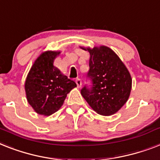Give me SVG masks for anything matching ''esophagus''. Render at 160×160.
<instances>
[{
  "label": "esophagus",
  "mask_w": 160,
  "mask_h": 160,
  "mask_svg": "<svg viewBox=\"0 0 160 160\" xmlns=\"http://www.w3.org/2000/svg\"><path fill=\"white\" fill-rule=\"evenodd\" d=\"M76 84H77L78 88H80V87H81V85H82V81H81V80H80V79H79V78H77V79L76 80Z\"/></svg>",
  "instance_id": "obj_1"
}]
</instances>
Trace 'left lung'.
<instances>
[{
	"label": "left lung",
	"mask_w": 160,
	"mask_h": 160,
	"mask_svg": "<svg viewBox=\"0 0 160 160\" xmlns=\"http://www.w3.org/2000/svg\"><path fill=\"white\" fill-rule=\"evenodd\" d=\"M86 51V48H83ZM90 54L87 78L90 86L84 85L80 93L96 112L112 115L127 101L132 89L129 71L109 48H87Z\"/></svg>",
	"instance_id": "8db88e82"
}]
</instances>
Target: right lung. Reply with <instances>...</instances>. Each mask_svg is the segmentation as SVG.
I'll list each match as a JSON object with an SVG mask.
<instances>
[{
  "label": "right lung",
  "mask_w": 160,
  "mask_h": 160,
  "mask_svg": "<svg viewBox=\"0 0 160 160\" xmlns=\"http://www.w3.org/2000/svg\"><path fill=\"white\" fill-rule=\"evenodd\" d=\"M60 52H45L28 72L25 92L28 103L36 112L49 116L62 107L67 93L76 87L74 80L61 73L53 62Z\"/></svg>",
  "instance_id": "obj_1"
}]
</instances>
